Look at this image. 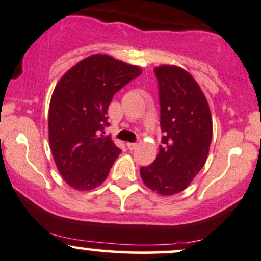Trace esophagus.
<instances>
[{"mask_svg": "<svg viewBox=\"0 0 261 261\" xmlns=\"http://www.w3.org/2000/svg\"><path fill=\"white\" fill-rule=\"evenodd\" d=\"M126 146H127L128 150H135V148L137 147V144H134V142H127Z\"/></svg>", "mask_w": 261, "mask_h": 261, "instance_id": "1", "label": "esophagus"}]
</instances>
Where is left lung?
I'll return each mask as SVG.
<instances>
[{
	"label": "left lung",
	"mask_w": 261,
	"mask_h": 261,
	"mask_svg": "<svg viewBox=\"0 0 261 261\" xmlns=\"http://www.w3.org/2000/svg\"><path fill=\"white\" fill-rule=\"evenodd\" d=\"M159 80L162 145L152 165L140 168L142 181L161 196L179 193L207 161L212 114L198 83L177 65L154 68Z\"/></svg>",
	"instance_id": "obj_1"
}]
</instances>
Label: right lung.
Here are the masks:
<instances>
[{
  "instance_id": "right-lung-1",
  "label": "right lung",
  "mask_w": 261,
  "mask_h": 261,
  "mask_svg": "<svg viewBox=\"0 0 261 261\" xmlns=\"http://www.w3.org/2000/svg\"><path fill=\"white\" fill-rule=\"evenodd\" d=\"M141 68L108 54H93L71 67L51 94L48 133L54 162L64 181L90 191L107 179L121 150L104 135L108 108Z\"/></svg>"
}]
</instances>
